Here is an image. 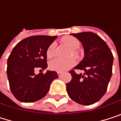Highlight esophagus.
Listing matches in <instances>:
<instances>
[{
	"mask_svg": "<svg viewBox=\"0 0 121 121\" xmlns=\"http://www.w3.org/2000/svg\"><path fill=\"white\" fill-rule=\"evenodd\" d=\"M57 75H58V76L60 77L62 75V72H57Z\"/></svg>",
	"mask_w": 121,
	"mask_h": 121,
	"instance_id": "obj_1",
	"label": "esophagus"
}]
</instances>
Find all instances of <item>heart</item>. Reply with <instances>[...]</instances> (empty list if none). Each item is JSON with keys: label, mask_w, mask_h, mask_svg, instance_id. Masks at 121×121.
Returning <instances> with one entry per match:
<instances>
[{"label": "heart", "mask_w": 121, "mask_h": 121, "mask_svg": "<svg viewBox=\"0 0 121 121\" xmlns=\"http://www.w3.org/2000/svg\"><path fill=\"white\" fill-rule=\"evenodd\" d=\"M61 42L66 45L71 49V55L76 56L77 55L76 49L80 45L79 40L73 36H64L61 38ZM56 52V44L55 43H51L46 51V55L48 58H52L55 57ZM75 64V60L73 58L71 57L66 60H62L60 58H56L51 61L49 64V67L51 70L55 71H64L66 69L71 68Z\"/></svg>", "instance_id": "obj_1"}]
</instances>
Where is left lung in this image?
I'll use <instances>...</instances> for the list:
<instances>
[{
	"label": "left lung",
	"mask_w": 121,
	"mask_h": 121,
	"mask_svg": "<svg viewBox=\"0 0 121 121\" xmlns=\"http://www.w3.org/2000/svg\"><path fill=\"white\" fill-rule=\"evenodd\" d=\"M84 48V58L75 69L83 70L77 74L74 69L69 71L71 80L66 83V91L74 102L90 105L98 102L106 93L112 75L113 54L106 43L92 32L72 34Z\"/></svg>",
	"instance_id": "obj_1"
}]
</instances>
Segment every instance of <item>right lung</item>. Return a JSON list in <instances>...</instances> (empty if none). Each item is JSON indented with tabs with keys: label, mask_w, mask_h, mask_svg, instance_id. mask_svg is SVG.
I'll return each mask as SVG.
<instances>
[{
	"label": "right lung",
	"mask_w": 121,
	"mask_h": 121,
	"mask_svg": "<svg viewBox=\"0 0 121 121\" xmlns=\"http://www.w3.org/2000/svg\"><path fill=\"white\" fill-rule=\"evenodd\" d=\"M57 36L28 37L13 48L8 59L7 74L10 88L14 97L22 102H34L48 93L51 83L58 78L55 71L36 74L47 68L46 51Z\"/></svg>",
	"instance_id": "right-lung-1"
}]
</instances>
